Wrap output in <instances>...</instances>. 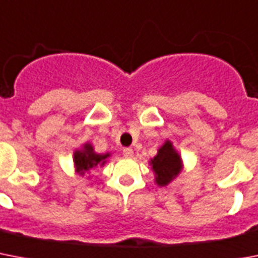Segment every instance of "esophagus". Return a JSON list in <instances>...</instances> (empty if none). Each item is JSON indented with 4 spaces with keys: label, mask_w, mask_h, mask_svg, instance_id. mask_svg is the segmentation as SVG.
Instances as JSON below:
<instances>
[{
    "label": "esophagus",
    "mask_w": 258,
    "mask_h": 258,
    "mask_svg": "<svg viewBox=\"0 0 258 258\" xmlns=\"http://www.w3.org/2000/svg\"><path fill=\"white\" fill-rule=\"evenodd\" d=\"M122 154L123 156H125V157H127V158H131V157H133V149H131V148H125V149L122 150Z\"/></svg>",
    "instance_id": "obj_1"
}]
</instances>
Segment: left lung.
<instances>
[{
	"label": "left lung",
	"instance_id": "1",
	"mask_svg": "<svg viewBox=\"0 0 258 258\" xmlns=\"http://www.w3.org/2000/svg\"><path fill=\"white\" fill-rule=\"evenodd\" d=\"M150 165L158 186H166L180 174L182 169L180 154L177 153V150L169 140L165 141L164 145L158 149L157 154L150 160Z\"/></svg>",
	"mask_w": 258,
	"mask_h": 258
}]
</instances>
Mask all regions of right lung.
<instances>
[{
	"mask_svg": "<svg viewBox=\"0 0 258 258\" xmlns=\"http://www.w3.org/2000/svg\"><path fill=\"white\" fill-rule=\"evenodd\" d=\"M109 157H110V153H96L92 144L86 142L82 146V149H77L73 154L76 172L80 173L81 176H84L85 172H89L90 169L97 168V166H104Z\"/></svg>",
	"mask_w": 258,
	"mask_h": 258,
	"instance_id": "obj_1",
	"label": "right lung"
}]
</instances>
